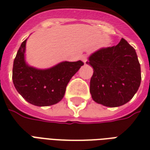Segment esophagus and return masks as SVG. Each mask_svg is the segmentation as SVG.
<instances>
[{
  "instance_id": "esophagus-1",
  "label": "esophagus",
  "mask_w": 150,
  "mask_h": 150,
  "mask_svg": "<svg viewBox=\"0 0 150 150\" xmlns=\"http://www.w3.org/2000/svg\"><path fill=\"white\" fill-rule=\"evenodd\" d=\"M81 59H82V61H83L85 64L86 63V61H87V56H86V55H82V57H81Z\"/></svg>"
}]
</instances>
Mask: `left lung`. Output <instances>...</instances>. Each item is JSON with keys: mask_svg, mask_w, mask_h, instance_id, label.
<instances>
[{"mask_svg": "<svg viewBox=\"0 0 150 150\" xmlns=\"http://www.w3.org/2000/svg\"><path fill=\"white\" fill-rule=\"evenodd\" d=\"M86 64L93 68L89 90L97 103L120 107L132 100L139 88L140 64L135 50L125 39L93 53Z\"/></svg>", "mask_w": 150, "mask_h": 150, "instance_id": "obj_1", "label": "left lung"}]
</instances>
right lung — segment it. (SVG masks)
I'll return each instance as SVG.
<instances>
[{"mask_svg":"<svg viewBox=\"0 0 150 150\" xmlns=\"http://www.w3.org/2000/svg\"><path fill=\"white\" fill-rule=\"evenodd\" d=\"M26 40L14 60L12 80L18 93L31 104L46 107L60 102L73 75L84 64L82 61H63L48 69H37L25 61Z\"/></svg>","mask_w":150,"mask_h":150,"instance_id":"obj_1","label":"right lung"}]
</instances>
